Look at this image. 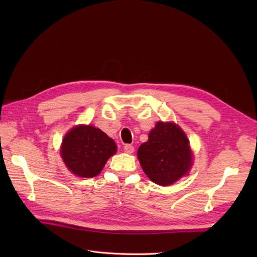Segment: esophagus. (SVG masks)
Segmentation results:
<instances>
[{
    "mask_svg": "<svg viewBox=\"0 0 257 257\" xmlns=\"http://www.w3.org/2000/svg\"><path fill=\"white\" fill-rule=\"evenodd\" d=\"M123 150H124V152H125V153L131 154V153L134 152V147L132 146V145H125V146H124V148H123Z\"/></svg>",
    "mask_w": 257,
    "mask_h": 257,
    "instance_id": "34e87169",
    "label": "esophagus"
}]
</instances>
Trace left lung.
<instances>
[{"instance_id":"left-lung-1","label":"left lung","mask_w":257,"mask_h":257,"mask_svg":"<svg viewBox=\"0 0 257 257\" xmlns=\"http://www.w3.org/2000/svg\"><path fill=\"white\" fill-rule=\"evenodd\" d=\"M145 174L159 185H170L188 175L193 154L184 132L173 122H158L137 151Z\"/></svg>"}]
</instances>
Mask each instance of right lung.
Here are the masks:
<instances>
[{
  "mask_svg": "<svg viewBox=\"0 0 257 257\" xmlns=\"http://www.w3.org/2000/svg\"><path fill=\"white\" fill-rule=\"evenodd\" d=\"M115 152V143L103 131L83 124L69 131L61 146V157L66 167L82 178L97 176Z\"/></svg>",
  "mask_w": 257,
  "mask_h": 257,
  "instance_id": "1",
  "label": "right lung"
}]
</instances>
